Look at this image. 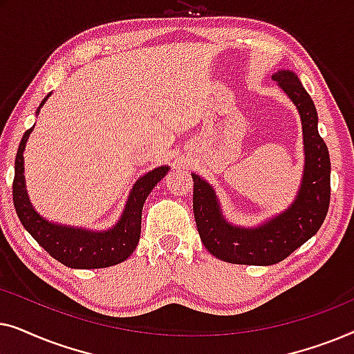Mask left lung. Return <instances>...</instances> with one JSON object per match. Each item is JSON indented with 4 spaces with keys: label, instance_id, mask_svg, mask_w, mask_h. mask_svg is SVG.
Here are the masks:
<instances>
[{
    "label": "left lung",
    "instance_id": "left-lung-1",
    "mask_svg": "<svg viewBox=\"0 0 354 354\" xmlns=\"http://www.w3.org/2000/svg\"><path fill=\"white\" fill-rule=\"evenodd\" d=\"M290 96L301 115L304 140V174L297 200L287 211L258 229H240L221 214L211 185L195 174L193 212L203 245L212 256L232 264L270 266L308 241L321 229L330 203V158L327 145L317 132V111L311 96L293 72L279 71L272 75Z\"/></svg>",
    "mask_w": 354,
    "mask_h": 354
}]
</instances>
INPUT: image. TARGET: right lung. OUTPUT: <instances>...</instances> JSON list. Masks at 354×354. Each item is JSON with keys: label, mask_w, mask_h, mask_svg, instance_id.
<instances>
[{"label": "right lung", "mask_w": 354, "mask_h": 354, "mask_svg": "<svg viewBox=\"0 0 354 354\" xmlns=\"http://www.w3.org/2000/svg\"><path fill=\"white\" fill-rule=\"evenodd\" d=\"M50 96V95H48ZM48 96L41 101L40 108L45 104ZM37 109V113L40 111ZM33 129V127H32ZM32 129H28L21 140L16 166H14L12 201L19 221L26 227L28 234L37 240L46 253L56 261L72 269H100L119 264L129 258L137 248L142 232V209L147 196L154 185L166 176L169 167L162 166L140 177L130 192L125 211L118 225L108 232H91L74 227L50 224L37 214L28 201L26 182H24V149Z\"/></svg>", "instance_id": "1"}]
</instances>
